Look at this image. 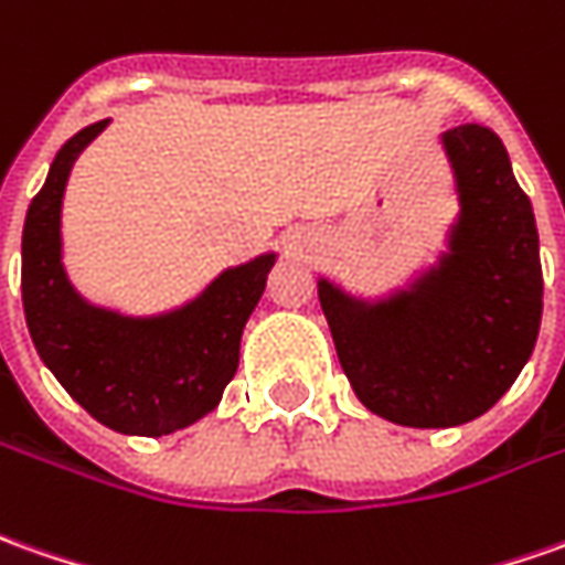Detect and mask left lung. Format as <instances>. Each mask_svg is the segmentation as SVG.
Here are the masks:
<instances>
[{
	"instance_id": "left-lung-1",
	"label": "left lung",
	"mask_w": 565,
	"mask_h": 565,
	"mask_svg": "<svg viewBox=\"0 0 565 565\" xmlns=\"http://www.w3.org/2000/svg\"><path fill=\"white\" fill-rule=\"evenodd\" d=\"M443 145L460 213L439 263L377 302L318 281L364 408L420 429L476 420L508 393L535 349L544 297L535 213L508 148L479 122L448 129Z\"/></svg>"
}]
</instances>
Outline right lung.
<instances>
[{
    "label": "right lung",
    "instance_id": "right-lung-1",
    "mask_svg": "<svg viewBox=\"0 0 565 565\" xmlns=\"http://www.w3.org/2000/svg\"><path fill=\"white\" fill-rule=\"evenodd\" d=\"M107 120L57 151L26 210L21 297L33 347L57 383L126 436H167L218 405L241 359V333L266 290L275 253L222 271L201 297L153 318L98 309L73 290L61 266V201L76 157Z\"/></svg>",
    "mask_w": 565,
    "mask_h": 565
}]
</instances>
